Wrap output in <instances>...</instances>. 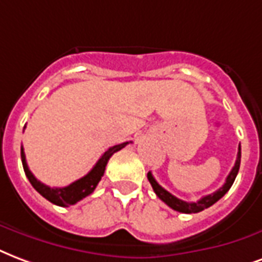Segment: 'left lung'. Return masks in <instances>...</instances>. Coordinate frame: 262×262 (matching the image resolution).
Returning a JSON list of instances; mask_svg holds the SVG:
<instances>
[{"label": "left lung", "instance_id": "obj_1", "mask_svg": "<svg viewBox=\"0 0 262 262\" xmlns=\"http://www.w3.org/2000/svg\"><path fill=\"white\" fill-rule=\"evenodd\" d=\"M241 146H239V152H237V157H236L235 161V166L229 172V176L227 177V181H225V184L222 185L221 188L218 190H215L214 193L207 194V196H203L202 199H199L198 202H184V200H181V199L176 198L174 194H171L168 190H166L161 185L157 184V181L155 180V177L152 176V172L149 171L147 172V180L152 185L153 190H155V193L157 194V198L163 200L164 203L171 207L172 210H176V211H180V213H185V214H193V213H199V211H203L204 208H208L210 206H213L214 203H217L218 200L224 196V194L227 193L228 190L231 189L232 184H233V181H235L236 176H237V172H239V167H241Z\"/></svg>", "mask_w": 262, "mask_h": 262}]
</instances>
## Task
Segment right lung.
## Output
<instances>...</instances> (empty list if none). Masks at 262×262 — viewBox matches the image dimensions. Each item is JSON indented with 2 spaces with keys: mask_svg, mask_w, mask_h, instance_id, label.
Masks as SVG:
<instances>
[{
  "mask_svg": "<svg viewBox=\"0 0 262 262\" xmlns=\"http://www.w3.org/2000/svg\"><path fill=\"white\" fill-rule=\"evenodd\" d=\"M26 127V125H25ZM128 142L120 143V145H115V146L109 147L103 155L101 156V159L96 161V164L94 166L86 176H84L80 180L74 181L73 184L68 185V186H63V188H49L47 185H44L42 182L37 180L33 172L29 170V166H27L26 156H25V149L21 146L20 149V157H21V164H23V170H25V174L30 181V184L33 185L38 193L45 198L47 200H49L51 203L56 204V206H60V207H69L72 204H76L77 202H80L81 199L86 198L88 194H91L94 190H95L96 185L99 184V181L105 174V168L107 161L112 157V155L116 152H119L120 149H123Z\"/></svg>",
  "mask_w": 262,
  "mask_h": 262,
  "instance_id": "obj_1",
  "label": "right lung"
}]
</instances>
